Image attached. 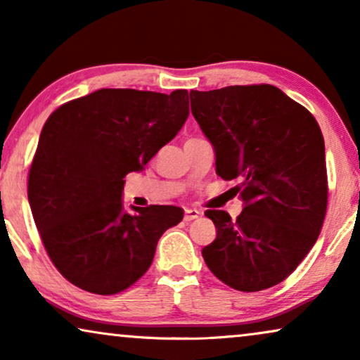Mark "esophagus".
I'll return each instance as SVG.
<instances>
[{
    "label": "esophagus",
    "mask_w": 360,
    "mask_h": 360,
    "mask_svg": "<svg viewBox=\"0 0 360 360\" xmlns=\"http://www.w3.org/2000/svg\"><path fill=\"white\" fill-rule=\"evenodd\" d=\"M200 218V211L198 210H185V223H191L193 219H198Z\"/></svg>",
    "instance_id": "34e87169"
}]
</instances>
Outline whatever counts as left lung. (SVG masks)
<instances>
[{"label": "left lung", "mask_w": 360, "mask_h": 360, "mask_svg": "<svg viewBox=\"0 0 360 360\" xmlns=\"http://www.w3.org/2000/svg\"><path fill=\"white\" fill-rule=\"evenodd\" d=\"M191 112L213 144L216 174L240 180L233 221L208 210L216 239L201 250L228 287L260 292L283 282L316 243L328 206L324 139L307 108L272 85L190 91Z\"/></svg>", "instance_id": "left-lung-1"}]
</instances>
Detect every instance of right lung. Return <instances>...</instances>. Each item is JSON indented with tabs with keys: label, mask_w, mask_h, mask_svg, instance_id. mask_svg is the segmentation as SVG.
Here are the masks:
<instances>
[{
	"label": "right lung",
	"mask_w": 360,
	"mask_h": 360,
	"mask_svg": "<svg viewBox=\"0 0 360 360\" xmlns=\"http://www.w3.org/2000/svg\"><path fill=\"white\" fill-rule=\"evenodd\" d=\"M188 91L101 88L58 106L42 127L27 198L52 264L85 292L115 295L150 267L160 236L184 219L170 205L122 206L141 172L188 117Z\"/></svg>",
	"instance_id": "obj_1"
}]
</instances>
